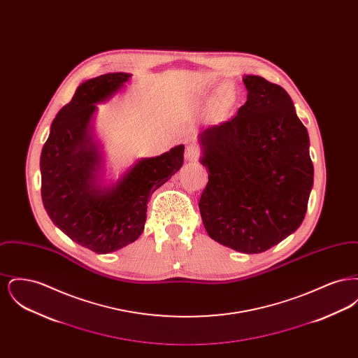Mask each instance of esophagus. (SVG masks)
Wrapping results in <instances>:
<instances>
[{
  "label": "esophagus",
  "instance_id": "obj_1",
  "mask_svg": "<svg viewBox=\"0 0 358 358\" xmlns=\"http://www.w3.org/2000/svg\"><path fill=\"white\" fill-rule=\"evenodd\" d=\"M200 154H201V152L197 146L190 145V146H187V150H185V158L187 161H196L200 157Z\"/></svg>",
  "mask_w": 358,
  "mask_h": 358
}]
</instances>
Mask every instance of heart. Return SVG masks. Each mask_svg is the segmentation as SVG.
Returning a JSON list of instances; mask_svg holds the SVG:
<instances>
[{
    "mask_svg": "<svg viewBox=\"0 0 358 358\" xmlns=\"http://www.w3.org/2000/svg\"><path fill=\"white\" fill-rule=\"evenodd\" d=\"M234 99H235V96H234L232 90H224V91H222V94L219 96V101H217V111L219 113L225 111L234 103Z\"/></svg>",
    "mask_w": 358,
    "mask_h": 358,
    "instance_id": "b5f03b06",
    "label": "heart"
}]
</instances>
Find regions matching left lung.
Instances as JSON below:
<instances>
[{
  "label": "left lung",
  "instance_id": "obj_1",
  "mask_svg": "<svg viewBox=\"0 0 358 358\" xmlns=\"http://www.w3.org/2000/svg\"><path fill=\"white\" fill-rule=\"evenodd\" d=\"M243 82L248 94L238 115L200 136L209 173L199 208L210 238L260 254L303 222L314 168L286 90L255 75Z\"/></svg>",
  "mask_w": 358,
  "mask_h": 358
}]
</instances>
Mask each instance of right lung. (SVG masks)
Returning <instances> with one entry per match:
<instances>
[{"instance_id": "right-lung-1", "label": "right lung", "mask_w": 358, "mask_h": 358, "mask_svg": "<svg viewBox=\"0 0 358 358\" xmlns=\"http://www.w3.org/2000/svg\"><path fill=\"white\" fill-rule=\"evenodd\" d=\"M130 73H106L79 85L73 98L52 122L43 146L41 199L55 225L75 243L108 254L141 236L149 197L184 162V145L153 158H142L117 185L95 187L94 171L102 157L88 134L95 103L108 99Z\"/></svg>"}]
</instances>
